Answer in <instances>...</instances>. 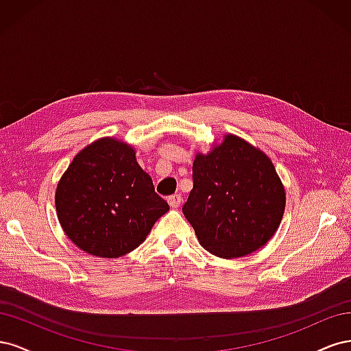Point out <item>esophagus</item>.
<instances>
[{
	"label": "esophagus",
	"instance_id": "34e87169",
	"mask_svg": "<svg viewBox=\"0 0 351 351\" xmlns=\"http://www.w3.org/2000/svg\"><path fill=\"white\" fill-rule=\"evenodd\" d=\"M167 202H168V205L171 206V208H178L180 204H182V196H180V195H171V196L167 197Z\"/></svg>",
	"mask_w": 351,
	"mask_h": 351
}]
</instances>
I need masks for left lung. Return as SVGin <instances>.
<instances>
[{"label": "left lung", "instance_id": "1", "mask_svg": "<svg viewBox=\"0 0 351 351\" xmlns=\"http://www.w3.org/2000/svg\"><path fill=\"white\" fill-rule=\"evenodd\" d=\"M285 190L271 159L234 134L193 161V189L183 206L200 246L219 258L246 256L280 227Z\"/></svg>", "mask_w": 351, "mask_h": 351}]
</instances>
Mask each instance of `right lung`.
I'll use <instances>...</instances> for the list:
<instances>
[{
	"label": "right lung",
	"mask_w": 351,
	"mask_h": 351,
	"mask_svg": "<svg viewBox=\"0 0 351 351\" xmlns=\"http://www.w3.org/2000/svg\"><path fill=\"white\" fill-rule=\"evenodd\" d=\"M58 221L79 249L99 258H120L145 241L169 209L155 193L136 152L114 137L80 151L56 192Z\"/></svg>",
	"instance_id": "obj_1"
}]
</instances>
